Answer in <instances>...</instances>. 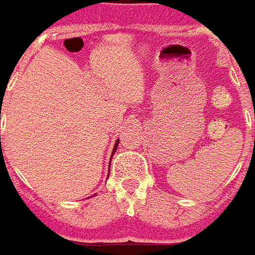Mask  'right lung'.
Returning a JSON list of instances; mask_svg holds the SVG:
<instances>
[{
  "label": "right lung",
  "mask_w": 255,
  "mask_h": 255,
  "mask_svg": "<svg viewBox=\"0 0 255 255\" xmlns=\"http://www.w3.org/2000/svg\"><path fill=\"white\" fill-rule=\"evenodd\" d=\"M118 144H119V138H117V141H115V145H114V150H112V155L115 154V151H117L118 148ZM110 164H111V161H110ZM96 196V194H94Z\"/></svg>",
  "instance_id": "right-lung-1"
}]
</instances>
